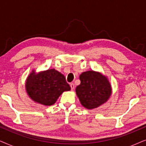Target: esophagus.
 I'll return each instance as SVG.
<instances>
[{"instance_id": "esophagus-1", "label": "esophagus", "mask_w": 146, "mask_h": 146, "mask_svg": "<svg viewBox=\"0 0 146 146\" xmlns=\"http://www.w3.org/2000/svg\"><path fill=\"white\" fill-rule=\"evenodd\" d=\"M70 85L71 90H73L74 89V86H75L74 84V83H70Z\"/></svg>"}]
</instances>
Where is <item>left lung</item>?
Segmentation results:
<instances>
[{
	"mask_svg": "<svg viewBox=\"0 0 146 146\" xmlns=\"http://www.w3.org/2000/svg\"><path fill=\"white\" fill-rule=\"evenodd\" d=\"M80 84L76 92L84 107L93 109L106 102L110 96V84L104 76L94 71H87L80 75Z\"/></svg>",
	"mask_w": 146,
	"mask_h": 146,
	"instance_id": "8db88e82",
	"label": "left lung"
}]
</instances>
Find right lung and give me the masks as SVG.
I'll return each instance as SVG.
<instances>
[{"mask_svg":"<svg viewBox=\"0 0 146 146\" xmlns=\"http://www.w3.org/2000/svg\"><path fill=\"white\" fill-rule=\"evenodd\" d=\"M26 89L30 97L36 102L51 106L70 86L62 74L54 69L48 70L38 74H31L26 82Z\"/></svg>","mask_w":146,"mask_h":146,"instance_id":"add662e5","label":"right lung"}]
</instances>
